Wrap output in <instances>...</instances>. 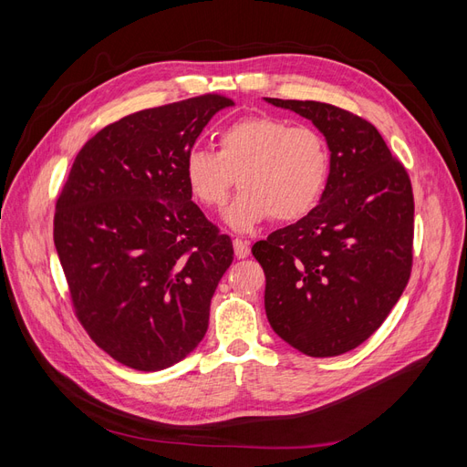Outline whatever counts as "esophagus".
<instances>
[{"instance_id":"esophagus-1","label":"esophagus","mask_w":467,"mask_h":467,"mask_svg":"<svg viewBox=\"0 0 467 467\" xmlns=\"http://www.w3.org/2000/svg\"><path fill=\"white\" fill-rule=\"evenodd\" d=\"M234 251H235V257L237 259H245L247 255H249V244L247 242H244L242 237H235L234 239Z\"/></svg>"}]
</instances>
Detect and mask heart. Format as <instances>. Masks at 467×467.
Listing matches in <instances>:
<instances>
[{"mask_svg":"<svg viewBox=\"0 0 467 467\" xmlns=\"http://www.w3.org/2000/svg\"><path fill=\"white\" fill-rule=\"evenodd\" d=\"M182 173L191 194L208 208L225 204L237 175L244 189L223 220L247 232L268 216L294 222L309 214L327 187L331 151L312 126L266 115L245 117L218 134V151L189 150Z\"/></svg>","mask_w":467,"mask_h":467,"instance_id":"obj_1","label":"heart"}]
</instances>
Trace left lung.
<instances>
[{"label":"left lung","instance_id":"left-lung-1","mask_svg":"<svg viewBox=\"0 0 467 467\" xmlns=\"http://www.w3.org/2000/svg\"><path fill=\"white\" fill-rule=\"evenodd\" d=\"M266 101L316 124L331 173L307 216L251 249L266 278L265 312L290 347L338 357L386 321L411 276V179L368 120L327 103Z\"/></svg>","mask_w":467,"mask_h":467}]
</instances>
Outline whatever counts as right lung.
Returning a JSON list of instances; mask_svg holds the SVG:
<instances>
[{"mask_svg":"<svg viewBox=\"0 0 467 467\" xmlns=\"http://www.w3.org/2000/svg\"><path fill=\"white\" fill-rule=\"evenodd\" d=\"M232 105L206 93L105 126L56 201L54 245L76 316L129 368H169L206 335L234 245L191 201L182 160Z\"/></svg>","mask_w":467,"mask_h":467,"instance_id":"1","label":"right lung"}]
</instances>
